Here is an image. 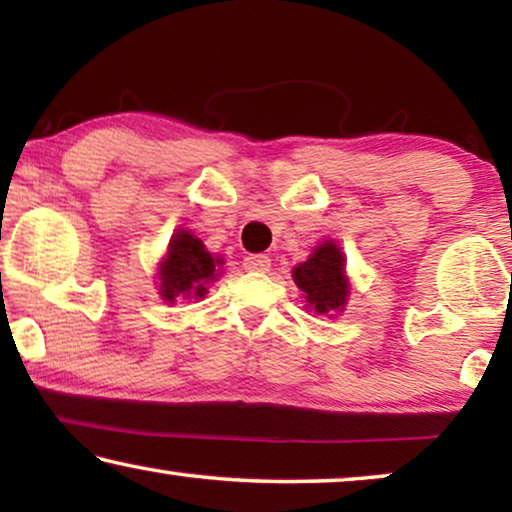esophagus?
<instances>
[{
	"label": "esophagus",
	"instance_id": "34e87169",
	"mask_svg": "<svg viewBox=\"0 0 512 512\" xmlns=\"http://www.w3.org/2000/svg\"><path fill=\"white\" fill-rule=\"evenodd\" d=\"M244 270L249 272H268L270 270V258L265 254H251L244 258Z\"/></svg>",
	"mask_w": 512,
	"mask_h": 512
}]
</instances>
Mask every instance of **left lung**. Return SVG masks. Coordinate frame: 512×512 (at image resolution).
<instances>
[{
    "label": "left lung",
    "instance_id": "left-lung-1",
    "mask_svg": "<svg viewBox=\"0 0 512 512\" xmlns=\"http://www.w3.org/2000/svg\"><path fill=\"white\" fill-rule=\"evenodd\" d=\"M293 282L305 293L307 305L319 314H338L345 310L349 279L345 275V254L333 240L314 247L312 256L293 268Z\"/></svg>",
    "mask_w": 512,
    "mask_h": 512
}]
</instances>
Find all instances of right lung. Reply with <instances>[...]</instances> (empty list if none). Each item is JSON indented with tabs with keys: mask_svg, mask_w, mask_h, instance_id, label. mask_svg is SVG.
Masks as SVG:
<instances>
[{
	"mask_svg": "<svg viewBox=\"0 0 512 512\" xmlns=\"http://www.w3.org/2000/svg\"><path fill=\"white\" fill-rule=\"evenodd\" d=\"M221 263V258L209 254L191 230H177L160 261L158 293L167 303H174L179 296L202 298L207 293V284L221 275Z\"/></svg>",
	"mask_w": 512,
	"mask_h": 512,
	"instance_id": "add662e5",
	"label": "right lung"
}]
</instances>
